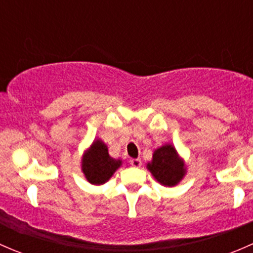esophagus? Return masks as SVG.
I'll return each instance as SVG.
<instances>
[{
  "label": "esophagus",
  "instance_id": "obj_1",
  "mask_svg": "<svg viewBox=\"0 0 253 253\" xmlns=\"http://www.w3.org/2000/svg\"><path fill=\"white\" fill-rule=\"evenodd\" d=\"M129 163H131V165L133 168H139L142 165V160L138 159V158H137V159H131Z\"/></svg>",
  "mask_w": 253,
  "mask_h": 253
}]
</instances>
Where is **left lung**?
Here are the masks:
<instances>
[{
	"mask_svg": "<svg viewBox=\"0 0 253 253\" xmlns=\"http://www.w3.org/2000/svg\"><path fill=\"white\" fill-rule=\"evenodd\" d=\"M147 169L160 185L167 187L177 185L187 172L185 162L170 143L154 150L153 159L147 164Z\"/></svg>",
	"mask_w": 253,
	"mask_h": 253,
	"instance_id": "obj_1",
	"label": "left lung"
}]
</instances>
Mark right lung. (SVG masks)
Instances as JSON below:
<instances>
[{"label": "right lung", "mask_w": 253, "mask_h": 253, "mask_svg": "<svg viewBox=\"0 0 253 253\" xmlns=\"http://www.w3.org/2000/svg\"><path fill=\"white\" fill-rule=\"evenodd\" d=\"M122 165L121 159L110 157L108 145L95 139L82 157V171L91 185H104Z\"/></svg>", "instance_id": "right-lung-1"}]
</instances>
